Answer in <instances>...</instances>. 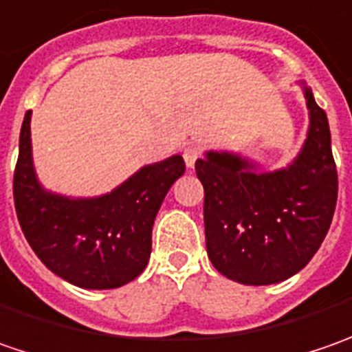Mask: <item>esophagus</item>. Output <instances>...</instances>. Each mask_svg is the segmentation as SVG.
Segmentation results:
<instances>
[{"instance_id":"34e87169","label":"esophagus","mask_w":352,"mask_h":352,"mask_svg":"<svg viewBox=\"0 0 352 352\" xmlns=\"http://www.w3.org/2000/svg\"><path fill=\"white\" fill-rule=\"evenodd\" d=\"M201 156V151L197 146H186L184 148V160H186V166L188 168H194L196 160Z\"/></svg>"}]
</instances>
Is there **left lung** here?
<instances>
[{"instance_id": "obj_1", "label": "left lung", "mask_w": 352, "mask_h": 352, "mask_svg": "<svg viewBox=\"0 0 352 352\" xmlns=\"http://www.w3.org/2000/svg\"><path fill=\"white\" fill-rule=\"evenodd\" d=\"M304 94L309 131L288 168L256 172L241 156L213 151L197 158L208 256L229 280L266 286L294 276L329 231L339 188L329 121L311 89Z\"/></svg>"}]
</instances>
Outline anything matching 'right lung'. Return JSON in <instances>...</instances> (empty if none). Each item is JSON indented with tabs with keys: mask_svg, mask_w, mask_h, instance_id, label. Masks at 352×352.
Listing matches in <instances>:
<instances>
[{
	"mask_svg": "<svg viewBox=\"0 0 352 352\" xmlns=\"http://www.w3.org/2000/svg\"><path fill=\"white\" fill-rule=\"evenodd\" d=\"M184 170V158L174 155L142 166L105 196L74 199L50 194L34 174L27 111L13 174L17 219L34 254L56 276L88 290L119 288L144 270L156 213Z\"/></svg>",
	"mask_w": 352,
	"mask_h": 352,
	"instance_id": "1",
	"label": "right lung"
}]
</instances>
